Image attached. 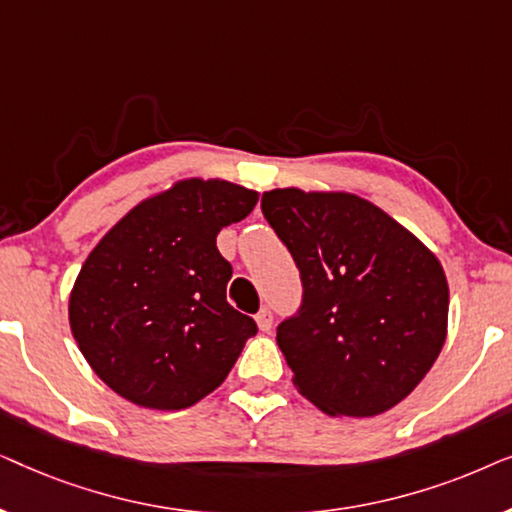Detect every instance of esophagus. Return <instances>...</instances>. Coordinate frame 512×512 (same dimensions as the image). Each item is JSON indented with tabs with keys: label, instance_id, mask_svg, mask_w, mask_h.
Wrapping results in <instances>:
<instances>
[{
	"label": "esophagus",
	"instance_id": "esophagus-1",
	"mask_svg": "<svg viewBox=\"0 0 512 512\" xmlns=\"http://www.w3.org/2000/svg\"><path fill=\"white\" fill-rule=\"evenodd\" d=\"M256 326H258V331H263V333H268L272 328V312L268 310V307H263V310L256 314Z\"/></svg>",
	"mask_w": 512,
	"mask_h": 512
}]
</instances>
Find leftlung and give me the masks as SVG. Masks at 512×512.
<instances>
[{
	"instance_id": "left-lung-1",
	"label": "left lung",
	"mask_w": 512,
	"mask_h": 512,
	"mask_svg": "<svg viewBox=\"0 0 512 512\" xmlns=\"http://www.w3.org/2000/svg\"><path fill=\"white\" fill-rule=\"evenodd\" d=\"M261 207L305 289L300 312L277 326L293 387L333 417L391 410L445 345L450 289L438 256L354 193L272 188Z\"/></svg>"
}]
</instances>
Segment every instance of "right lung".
<instances>
[{
	"label": "right lung",
	"instance_id": "right-lung-1",
	"mask_svg": "<svg viewBox=\"0 0 512 512\" xmlns=\"http://www.w3.org/2000/svg\"><path fill=\"white\" fill-rule=\"evenodd\" d=\"M226 179H179L130 209L83 261L69 328L111 391L151 410H184L226 380L254 319L226 300L233 275L216 235L256 207Z\"/></svg>",
	"mask_w": 512,
	"mask_h": 512
}]
</instances>
